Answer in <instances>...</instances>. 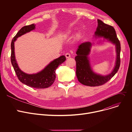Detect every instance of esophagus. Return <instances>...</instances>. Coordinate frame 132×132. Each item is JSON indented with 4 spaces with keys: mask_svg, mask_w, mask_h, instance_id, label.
Instances as JSON below:
<instances>
[{
    "mask_svg": "<svg viewBox=\"0 0 132 132\" xmlns=\"http://www.w3.org/2000/svg\"><path fill=\"white\" fill-rule=\"evenodd\" d=\"M65 56H66V57L67 58H70V57H71V54H70V53H66V54H65Z\"/></svg>",
    "mask_w": 132,
    "mask_h": 132,
    "instance_id": "esophagus-1",
    "label": "esophagus"
}]
</instances>
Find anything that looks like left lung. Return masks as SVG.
Returning a JSON list of instances; mask_svg holds the SVG:
<instances>
[{
	"instance_id": "8db88e82",
	"label": "left lung",
	"mask_w": 132,
	"mask_h": 132,
	"mask_svg": "<svg viewBox=\"0 0 132 132\" xmlns=\"http://www.w3.org/2000/svg\"><path fill=\"white\" fill-rule=\"evenodd\" d=\"M97 21L98 27L95 32V35L108 38L116 44L117 61L113 71L109 75L104 77L95 74L92 70L87 57L92 46L91 43L86 42L80 45L77 51V55L75 58L77 66L76 74L81 84L90 87L100 86L105 84L116 74L120 65V43L117 36L114 28L111 26L104 23L99 19L97 20Z\"/></svg>"
}]
</instances>
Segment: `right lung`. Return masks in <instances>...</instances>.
<instances>
[{
	"label": "right lung",
	"mask_w": 132,
	"mask_h": 132,
	"mask_svg": "<svg viewBox=\"0 0 132 132\" xmlns=\"http://www.w3.org/2000/svg\"><path fill=\"white\" fill-rule=\"evenodd\" d=\"M34 29V24L25 26L13 37L11 42V63L18 79L22 84L34 88H46L50 87L53 84L56 77L55 73V70L60 65L66 60V57L64 55H61L59 58L50 62V64H48L42 71L37 74H27L21 71L15 58L14 42L18 37Z\"/></svg>",
	"instance_id": "1"
}]
</instances>
